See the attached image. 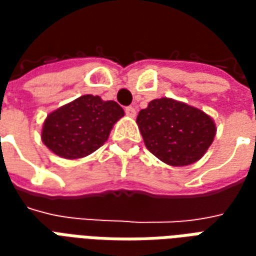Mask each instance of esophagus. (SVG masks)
I'll use <instances>...</instances> for the list:
<instances>
[{
	"instance_id": "34e87169",
	"label": "esophagus",
	"mask_w": 256,
	"mask_h": 256,
	"mask_svg": "<svg viewBox=\"0 0 256 256\" xmlns=\"http://www.w3.org/2000/svg\"><path fill=\"white\" fill-rule=\"evenodd\" d=\"M124 112H126V115H128V118H136V114H137L134 106H128V108L124 110Z\"/></svg>"
}]
</instances>
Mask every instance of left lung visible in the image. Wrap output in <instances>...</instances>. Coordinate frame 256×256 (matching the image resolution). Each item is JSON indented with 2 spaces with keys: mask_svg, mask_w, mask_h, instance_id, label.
<instances>
[{
  "mask_svg": "<svg viewBox=\"0 0 256 256\" xmlns=\"http://www.w3.org/2000/svg\"><path fill=\"white\" fill-rule=\"evenodd\" d=\"M145 146L170 166L200 160L214 141L216 128L206 112L174 98H156L137 116Z\"/></svg>",
  "mask_w": 256,
  "mask_h": 256,
  "instance_id": "left-lung-1",
  "label": "left lung"
}]
</instances>
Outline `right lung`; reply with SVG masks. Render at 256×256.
Returning <instances> with one entry per match:
<instances>
[{
    "label": "right lung",
    "mask_w": 256,
    "mask_h": 256,
    "mask_svg": "<svg viewBox=\"0 0 256 256\" xmlns=\"http://www.w3.org/2000/svg\"><path fill=\"white\" fill-rule=\"evenodd\" d=\"M123 115V108L115 101L80 96L48 115L42 126V142L60 158L82 159L104 145Z\"/></svg>",
    "instance_id": "obj_1"
}]
</instances>
